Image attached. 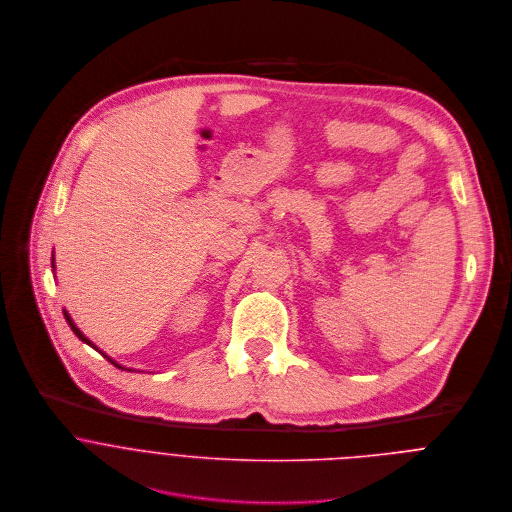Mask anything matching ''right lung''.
Wrapping results in <instances>:
<instances>
[{
  "mask_svg": "<svg viewBox=\"0 0 512 512\" xmlns=\"http://www.w3.org/2000/svg\"><path fill=\"white\" fill-rule=\"evenodd\" d=\"M51 268H55V262H53V258H51ZM63 316H65V320H67V324H69V326H71V330H73V334H75V336H77V338H79V340L85 341V343H87V345H91V347H93V349H97V347H95V343H93V341H91V340H87V338H85V336H83V332H81V330H79V328H77V326H75V324H73V320H71V316H69V314H67V310H63ZM97 351H99V353H103V351H101V349H97ZM103 355H105V353H103ZM105 357H107V359H109V361H111V363H113V365H115V367H119V369H125V367H123V365H119V363H117V361H115V359H111V357H109V355H105ZM129 371H131V369H129Z\"/></svg>",
  "mask_w": 512,
  "mask_h": 512,
  "instance_id": "obj_1",
  "label": "right lung"
}]
</instances>
